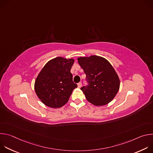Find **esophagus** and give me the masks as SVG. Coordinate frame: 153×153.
Returning a JSON list of instances; mask_svg holds the SVG:
<instances>
[{
  "mask_svg": "<svg viewBox=\"0 0 153 153\" xmlns=\"http://www.w3.org/2000/svg\"><path fill=\"white\" fill-rule=\"evenodd\" d=\"M77 86H78V88H80V87L82 86V83L81 82H79V83H77Z\"/></svg>",
  "mask_w": 153,
  "mask_h": 153,
  "instance_id": "obj_1",
  "label": "esophagus"
}]
</instances>
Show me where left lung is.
<instances>
[{
	"instance_id": "1",
	"label": "left lung",
	"mask_w": 153,
	"mask_h": 153,
	"mask_svg": "<svg viewBox=\"0 0 153 153\" xmlns=\"http://www.w3.org/2000/svg\"><path fill=\"white\" fill-rule=\"evenodd\" d=\"M77 60L89 83L80 88L86 100L96 106L111 102L120 88L119 77L111 64L96 55L78 57Z\"/></svg>"
}]
</instances>
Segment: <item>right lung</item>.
Returning <instances> with one entry per match:
<instances>
[{
	"instance_id": "right-lung-1",
	"label": "right lung",
	"mask_w": 153,
	"mask_h": 153,
	"mask_svg": "<svg viewBox=\"0 0 153 153\" xmlns=\"http://www.w3.org/2000/svg\"><path fill=\"white\" fill-rule=\"evenodd\" d=\"M74 62V59L57 57L49 60L41 70L34 82V90L43 104L59 108L68 102L73 90L77 87L70 72Z\"/></svg>"
}]
</instances>
